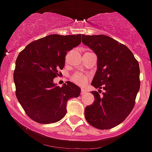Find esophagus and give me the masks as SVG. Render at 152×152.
Here are the masks:
<instances>
[{"label":"esophagus","mask_w":152,"mask_h":152,"mask_svg":"<svg viewBox=\"0 0 152 152\" xmlns=\"http://www.w3.org/2000/svg\"><path fill=\"white\" fill-rule=\"evenodd\" d=\"M86 92V89H84V88H81V91H80V94H85Z\"/></svg>","instance_id":"obj_1"}]
</instances>
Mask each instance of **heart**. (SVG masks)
Wrapping results in <instances>:
<instances>
[{
	"label": "heart",
	"mask_w": 152,
	"mask_h": 152,
	"mask_svg": "<svg viewBox=\"0 0 152 152\" xmlns=\"http://www.w3.org/2000/svg\"><path fill=\"white\" fill-rule=\"evenodd\" d=\"M72 80L77 85L83 86L86 84L87 81H88V78H87L86 76L81 74V73L76 72L72 76Z\"/></svg>",
	"instance_id": "b5f03b06"
}]
</instances>
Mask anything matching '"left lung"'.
Here are the masks:
<instances>
[{"label": "left lung", "mask_w": 152, "mask_h": 152, "mask_svg": "<svg viewBox=\"0 0 152 152\" xmlns=\"http://www.w3.org/2000/svg\"><path fill=\"white\" fill-rule=\"evenodd\" d=\"M82 42L97 57V70L91 85L105 90L100 96L91 91L94 103L85 109L87 122L98 129L121 124L133 109L140 89V67L125 45L104 35H82Z\"/></svg>", "instance_id": "obj_1"}]
</instances>
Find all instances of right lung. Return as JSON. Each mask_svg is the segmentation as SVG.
Instances as JSON below:
<instances>
[{
  "instance_id": "right-lung-1",
  "label": "right lung",
  "mask_w": 152,
  "mask_h": 152,
  "mask_svg": "<svg viewBox=\"0 0 152 152\" xmlns=\"http://www.w3.org/2000/svg\"><path fill=\"white\" fill-rule=\"evenodd\" d=\"M80 43V34H50L31 42L19 53L14 71L16 97L35 122L61 121L66 114L68 100L80 94V88L70 81L62 87L53 82L58 69H64L67 52Z\"/></svg>"
}]
</instances>
